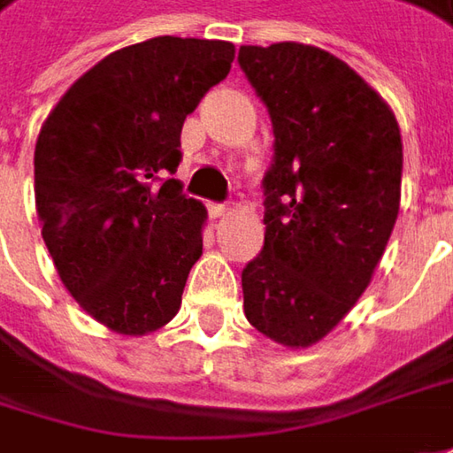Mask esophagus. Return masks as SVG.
Masks as SVG:
<instances>
[{"mask_svg":"<svg viewBox=\"0 0 453 453\" xmlns=\"http://www.w3.org/2000/svg\"><path fill=\"white\" fill-rule=\"evenodd\" d=\"M209 214H211V219H221L224 214H229V206L226 203H209Z\"/></svg>","mask_w":453,"mask_h":453,"instance_id":"esophagus-1","label":"esophagus"}]
</instances>
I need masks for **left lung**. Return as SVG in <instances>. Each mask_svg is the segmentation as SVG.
<instances>
[{
    "label": "left lung",
    "mask_w": 453,
    "mask_h": 453,
    "mask_svg": "<svg viewBox=\"0 0 453 453\" xmlns=\"http://www.w3.org/2000/svg\"><path fill=\"white\" fill-rule=\"evenodd\" d=\"M239 68L273 122L265 244L242 270L244 316L311 347L372 280L400 209L395 114L344 60L301 42L242 45Z\"/></svg>",
    "instance_id": "left-lung-1"
}]
</instances>
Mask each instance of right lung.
<instances>
[{
  "label": "right lung",
  "instance_id": "right-lung-1",
  "mask_svg": "<svg viewBox=\"0 0 453 453\" xmlns=\"http://www.w3.org/2000/svg\"><path fill=\"white\" fill-rule=\"evenodd\" d=\"M226 40L152 37L86 71L35 145V201L58 275L119 334L165 326L201 257L206 209L173 178L180 129L226 79Z\"/></svg>",
  "mask_w": 453,
  "mask_h": 453
}]
</instances>
